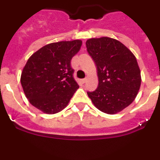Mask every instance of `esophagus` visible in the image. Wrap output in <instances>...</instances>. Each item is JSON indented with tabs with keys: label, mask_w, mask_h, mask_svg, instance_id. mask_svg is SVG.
<instances>
[{
	"label": "esophagus",
	"mask_w": 160,
	"mask_h": 160,
	"mask_svg": "<svg viewBox=\"0 0 160 160\" xmlns=\"http://www.w3.org/2000/svg\"><path fill=\"white\" fill-rule=\"evenodd\" d=\"M87 78H83V79H82L81 82L82 83H85V82H87Z\"/></svg>",
	"instance_id": "34e87169"
}]
</instances>
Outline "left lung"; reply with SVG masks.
<instances>
[{
	"instance_id": "8db88e82",
	"label": "left lung",
	"mask_w": 160,
	"mask_h": 160,
	"mask_svg": "<svg viewBox=\"0 0 160 160\" xmlns=\"http://www.w3.org/2000/svg\"><path fill=\"white\" fill-rule=\"evenodd\" d=\"M86 45L95 62L98 78V88L87 94L99 111L117 114L132 103L140 88V69L136 58L114 38H90Z\"/></svg>"
}]
</instances>
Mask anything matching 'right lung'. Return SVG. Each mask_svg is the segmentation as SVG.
Listing matches in <instances>:
<instances>
[{
  "label": "right lung",
  "instance_id": "1",
  "mask_svg": "<svg viewBox=\"0 0 160 160\" xmlns=\"http://www.w3.org/2000/svg\"><path fill=\"white\" fill-rule=\"evenodd\" d=\"M82 44L81 40L48 44L28 59L21 83L33 107L49 114L67 107L79 87L73 77L70 61L80 50Z\"/></svg>",
  "mask_w": 160,
  "mask_h": 160
}]
</instances>
